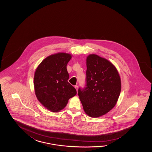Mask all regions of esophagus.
I'll return each mask as SVG.
<instances>
[{"label":"esophagus","instance_id":"obj_1","mask_svg":"<svg viewBox=\"0 0 152 152\" xmlns=\"http://www.w3.org/2000/svg\"><path fill=\"white\" fill-rule=\"evenodd\" d=\"M75 88L76 89V90H77V89H78V86H75Z\"/></svg>","mask_w":152,"mask_h":152}]
</instances>
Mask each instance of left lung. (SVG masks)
I'll return each mask as SVG.
<instances>
[{
    "mask_svg": "<svg viewBox=\"0 0 152 152\" xmlns=\"http://www.w3.org/2000/svg\"><path fill=\"white\" fill-rule=\"evenodd\" d=\"M86 87L78 90L85 113L91 117L107 113L116 104L121 90L120 75L114 65L96 54L86 58Z\"/></svg>",
    "mask_w": 152,
    "mask_h": 152,
    "instance_id": "1",
    "label": "left lung"
}]
</instances>
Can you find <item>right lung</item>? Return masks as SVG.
<instances>
[{
    "label": "right lung",
    "mask_w": 152,
    "mask_h": 152,
    "mask_svg": "<svg viewBox=\"0 0 152 152\" xmlns=\"http://www.w3.org/2000/svg\"><path fill=\"white\" fill-rule=\"evenodd\" d=\"M70 54L60 52L45 58L36 68L34 85L36 96L42 105L52 112L65 108L68 100L77 94L68 82L67 65Z\"/></svg>",
    "instance_id": "right-lung-1"
}]
</instances>
